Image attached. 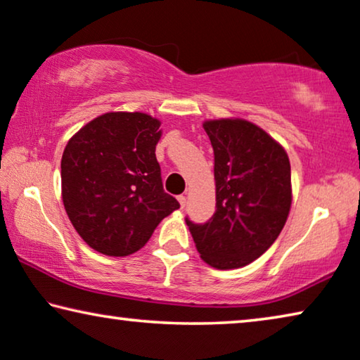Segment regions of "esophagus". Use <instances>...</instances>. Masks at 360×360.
Returning <instances> with one entry per match:
<instances>
[{
  "instance_id": "1",
  "label": "esophagus",
  "mask_w": 360,
  "mask_h": 360,
  "mask_svg": "<svg viewBox=\"0 0 360 360\" xmlns=\"http://www.w3.org/2000/svg\"><path fill=\"white\" fill-rule=\"evenodd\" d=\"M178 202H179L181 208H184V207H186V203H187V198H186V195H179V197H178Z\"/></svg>"
}]
</instances>
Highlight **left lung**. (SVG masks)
Segmentation results:
<instances>
[{
	"label": "left lung",
	"mask_w": 360,
	"mask_h": 360,
	"mask_svg": "<svg viewBox=\"0 0 360 360\" xmlns=\"http://www.w3.org/2000/svg\"><path fill=\"white\" fill-rule=\"evenodd\" d=\"M214 153L217 210L203 224L186 218L202 260L245 266L275 243L291 210V165L275 139L245 120L203 122Z\"/></svg>",
	"instance_id": "left-lung-1"
}]
</instances>
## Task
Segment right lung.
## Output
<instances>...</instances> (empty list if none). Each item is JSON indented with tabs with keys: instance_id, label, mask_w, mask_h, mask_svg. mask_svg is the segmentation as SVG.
Here are the masks:
<instances>
[{
	"instance_id": "1",
	"label": "right lung",
	"mask_w": 360,
	"mask_h": 360,
	"mask_svg": "<svg viewBox=\"0 0 360 360\" xmlns=\"http://www.w3.org/2000/svg\"><path fill=\"white\" fill-rule=\"evenodd\" d=\"M160 124L146 112H105L74 134L64 148V208L80 238L100 254H134L179 208L163 191L155 155Z\"/></svg>"
}]
</instances>
